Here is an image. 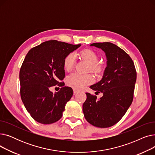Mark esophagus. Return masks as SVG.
I'll use <instances>...</instances> for the list:
<instances>
[{
  "label": "esophagus",
  "instance_id": "34e87169",
  "mask_svg": "<svg viewBox=\"0 0 155 155\" xmlns=\"http://www.w3.org/2000/svg\"><path fill=\"white\" fill-rule=\"evenodd\" d=\"M73 94H76L77 92H79L78 90H77V89H75V88H73Z\"/></svg>",
  "mask_w": 155,
  "mask_h": 155
}]
</instances>
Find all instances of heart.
<instances>
[{"label": "heart", "instance_id": "heart-1", "mask_svg": "<svg viewBox=\"0 0 155 155\" xmlns=\"http://www.w3.org/2000/svg\"><path fill=\"white\" fill-rule=\"evenodd\" d=\"M81 58L85 60L89 63L88 70L94 73H99L103 70L102 64L98 63L99 55L94 50L86 49L80 53ZM76 62V57L73 53L67 54L63 60V67L64 70L70 71L75 67ZM94 78L91 74H81L74 72L70 74L66 78L67 85L74 88H81L85 85L91 84L93 82Z\"/></svg>", "mask_w": 155, "mask_h": 155}]
</instances>
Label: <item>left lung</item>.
Returning a JSON list of instances; mask_svg holds the SVG:
<instances>
[{
    "label": "left lung",
    "mask_w": 155,
    "mask_h": 155,
    "mask_svg": "<svg viewBox=\"0 0 155 155\" xmlns=\"http://www.w3.org/2000/svg\"><path fill=\"white\" fill-rule=\"evenodd\" d=\"M91 46L102 49L107 57V67L102 80L90 87L103 96L97 100L95 95L86 93L83 112L92 125L105 128L112 126L121 119L131 105L136 71L131 57L117 45L95 43Z\"/></svg>",
    "instance_id": "8db88e82"
}]
</instances>
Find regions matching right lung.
Listing matches in <instances>:
<instances>
[{
    "label": "right lung",
    "mask_w": 155,
    "mask_h": 155,
    "mask_svg": "<svg viewBox=\"0 0 155 155\" xmlns=\"http://www.w3.org/2000/svg\"><path fill=\"white\" fill-rule=\"evenodd\" d=\"M81 45H71L50 40L31 48L27 53L19 72L21 97L31 116L43 124L60 120L67 102L73 95L71 87L60 82L65 76L63 60ZM62 88L53 94L50 88Z\"/></svg>",
    "instance_id": "right-lung-1"
}]
</instances>
